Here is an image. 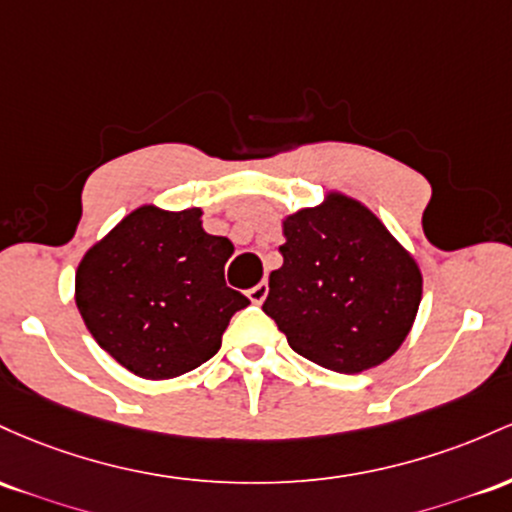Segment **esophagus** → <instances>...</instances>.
Instances as JSON below:
<instances>
[{
    "label": "esophagus",
    "instance_id": "obj_1",
    "mask_svg": "<svg viewBox=\"0 0 512 512\" xmlns=\"http://www.w3.org/2000/svg\"><path fill=\"white\" fill-rule=\"evenodd\" d=\"M268 297V283H258L256 287L249 290V300L254 304H263V300Z\"/></svg>",
    "mask_w": 512,
    "mask_h": 512
}]
</instances>
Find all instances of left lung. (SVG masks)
Masks as SVG:
<instances>
[{
    "mask_svg": "<svg viewBox=\"0 0 512 512\" xmlns=\"http://www.w3.org/2000/svg\"><path fill=\"white\" fill-rule=\"evenodd\" d=\"M283 266L268 278L263 312L302 358L358 375L409 336L423 297L411 251L360 200L329 191L283 217Z\"/></svg>",
    "mask_w": 512,
    "mask_h": 512,
    "instance_id": "left-lung-1",
    "label": "left lung"
}]
</instances>
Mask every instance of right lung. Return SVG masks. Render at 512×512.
<instances>
[{"mask_svg": "<svg viewBox=\"0 0 512 512\" xmlns=\"http://www.w3.org/2000/svg\"><path fill=\"white\" fill-rule=\"evenodd\" d=\"M234 254L203 229V208H135L86 251L74 302L96 343L142 380H171L210 360L249 300L225 283Z\"/></svg>", "mask_w": 512, "mask_h": 512, "instance_id": "1", "label": "right lung"}]
</instances>
